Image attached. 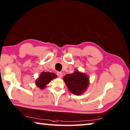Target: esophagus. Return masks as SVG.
<instances>
[{"mask_svg":"<svg viewBox=\"0 0 130 130\" xmlns=\"http://www.w3.org/2000/svg\"><path fill=\"white\" fill-rule=\"evenodd\" d=\"M57 75L58 76V77H60V78H61L62 77V76H63V74H62V72H58L57 73Z\"/></svg>","mask_w":130,"mask_h":130,"instance_id":"esophagus-1","label":"esophagus"}]
</instances>
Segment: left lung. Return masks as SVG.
Returning <instances> with one entry per match:
<instances>
[{"mask_svg":"<svg viewBox=\"0 0 130 130\" xmlns=\"http://www.w3.org/2000/svg\"><path fill=\"white\" fill-rule=\"evenodd\" d=\"M69 91L74 94H83L89 85V77L86 74L76 70L73 73L68 74L63 78Z\"/></svg>","mask_w":130,"mask_h":130,"instance_id":"obj_1","label":"left lung"}]
</instances>
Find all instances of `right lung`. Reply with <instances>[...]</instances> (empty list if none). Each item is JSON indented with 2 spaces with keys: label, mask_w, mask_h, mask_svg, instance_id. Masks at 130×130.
<instances>
[{
  "label": "right lung",
  "mask_w": 130,
  "mask_h": 130,
  "mask_svg": "<svg viewBox=\"0 0 130 130\" xmlns=\"http://www.w3.org/2000/svg\"><path fill=\"white\" fill-rule=\"evenodd\" d=\"M57 77L56 74L50 72H42L39 76V78L36 81V84L37 87L41 89L45 88L46 85L48 84L53 79Z\"/></svg>",
  "instance_id": "obj_1"
}]
</instances>
